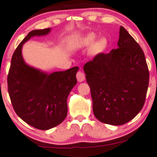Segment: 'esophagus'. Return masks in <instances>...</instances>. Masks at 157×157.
Masks as SVG:
<instances>
[{
  "label": "esophagus",
  "mask_w": 157,
  "mask_h": 157,
  "mask_svg": "<svg viewBox=\"0 0 157 157\" xmlns=\"http://www.w3.org/2000/svg\"><path fill=\"white\" fill-rule=\"evenodd\" d=\"M77 79L78 80V82H82L85 80V75H84L83 72H82L81 71H79L77 73Z\"/></svg>",
  "instance_id": "obj_1"
}]
</instances>
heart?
Segmentation results:
<instances>
[{"label":"heart","instance_id":"b5f03b06","mask_svg":"<svg viewBox=\"0 0 157 157\" xmlns=\"http://www.w3.org/2000/svg\"><path fill=\"white\" fill-rule=\"evenodd\" d=\"M97 36L93 33L87 34L82 37L80 41V47L87 48L92 45L90 48V53L92 55H98L103 53L108 46V41L106 38H100L98 40Z\"/></svg>","mask_w":157,"mask_h":157}]
</instances>
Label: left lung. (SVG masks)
<instances>
[{
  "mask_svg": "<svg viewBox=\"0 0 157 157\" xmlns=\"http://www.w3.org/2000/svg\"><path fill=\"white\" fill-rule=\"evenodd\" d=\"M93 113L101 122L122 125L144 106L149 71L139 44L121 26L118 48L99 53L83 66Z\"/></svg>",
  "mask_w": 157,
  "mask_h": 157,
  "instance_id": "obj_1",
  "label": "left lung"
}]
</instances>
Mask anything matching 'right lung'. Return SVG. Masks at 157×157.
Segmentation results:
<instances>
[{"label": "right lung", "instance_id": "right-lung-1", "mask_svg": "<svg viewBox=\"0 0 157 157\" xmlns=\"http://www.w3.org/2000/svg\"><path fill=\"white\" fill-rule=\"evenodd\" d=\"M51 28L32 30L15 49L7 77L8 92L13 109L30 126L47 130L67 116V98L77 84L78 67L48 74L27 65L22 47L33 36L48 35Z\"/></svg>", "mask_w": 157, "mask_h": 157}]
</instances>
